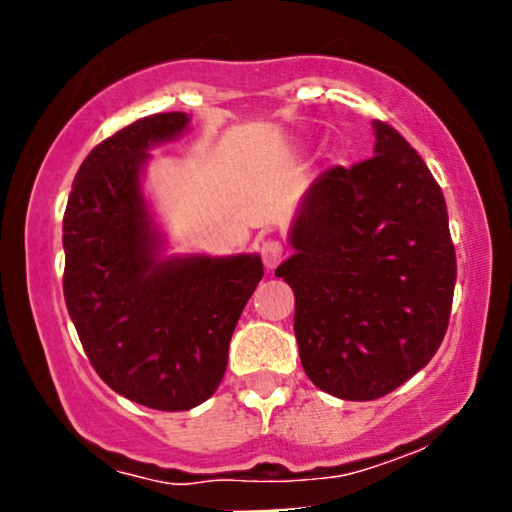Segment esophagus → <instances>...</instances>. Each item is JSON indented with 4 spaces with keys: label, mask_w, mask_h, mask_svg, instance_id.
Masks as SVG:
<instances>
[{
    "label": "esophagus",
    "mask_w": 512,
    "mask_h": 512,
    "mask_svg": "<svg viewBox=\"0 0 512 512\" xmlns=\"http://www.w3.org/2000/svg\"><path fill=\"white\" fill-rule=\"evenodd\" d=\"M286 255H289V250H286V245L281 243V240L269 238L260 243V257H262V264L267 269L279 267V264L286 260Z\"/></svg>",
    "instance_id": "1"
}]
</instances>
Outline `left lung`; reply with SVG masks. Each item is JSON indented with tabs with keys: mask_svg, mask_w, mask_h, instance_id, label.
Instances as JSON below:
<instances>
[{
	"mask_svg": "<svg viewBox=\"0 0 512 512\" xmlns=\"http://www.w3.org/2000/svg\"><path fill=\"white\" fill-rule=\"evenodd\" d=\"M373 127L375 156L313 182L296 252L276 269L296 293L305 375L351 402L390 395L431 361L457 276L443 190L395 127Z\"/></svg>",
	"mask_w": 512,
	"mask_h": 512,
	"instance_id": "left-lung-1",
	"label": "left lung"
}]
</instances>
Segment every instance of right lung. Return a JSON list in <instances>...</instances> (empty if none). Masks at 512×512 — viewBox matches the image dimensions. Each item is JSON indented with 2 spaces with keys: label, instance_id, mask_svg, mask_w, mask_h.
<instances>
[{
  "label": "right lung",
  "instance_id": "obj_1",
  "mask_svg": "<svg viewBox=\"0 0 512 512\" xmlns=\"http://www.w3.org/2000/svg\"><path fill=\"white\" fill-rule=\"evenodd\" d=\"M187 122L185 113L149 115L93 146L62 223L64 303L88 361L105 385L158 411L214 395L264 274L255 255L158 260L139 168L151 144Z\"/></svg>",
  "mask_w": 512,
  "mask_h": 512
}]
</instances>
